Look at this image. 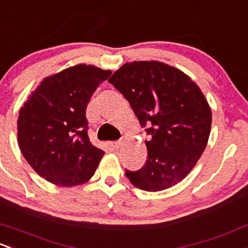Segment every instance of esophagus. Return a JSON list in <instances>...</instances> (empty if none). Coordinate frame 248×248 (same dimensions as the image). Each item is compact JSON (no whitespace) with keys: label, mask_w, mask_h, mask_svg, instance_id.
<instances>
[{"label":"esophagus","mask_w":248,"mask_h":248,"mask_svg":"<svg viewBox=\"0 0 248 248\" xmlns=\"http://www.w3.org/2000/svg\"><path fill=\"white\" fill-rule=\"evenodd\" d=\"M121 144H122L121 140H115V141H111L109 145H110V147L113 148V150H117V148L121 146Z\"/></svg>","instance_id":"34e87169"}]
</instances>
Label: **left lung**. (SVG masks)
Returning <instances> with one entry per match:
<instances>
[{"label":"left lung","instance_id":"1","mask_svg":"<svg viewBox=\"0 0 248 248\" xmlns=\"http://www.w3.org/2000/svg\"><path fill=\"white\" fill-rule=\"evenodd\" d=\"M108 82L151 138L145 166L126 176L146 191L176 186L196 165L210 134L212 110L202 91L186 74L155 61L127 62Z\"/></svg>","mask_w":248,"mask_h":248}]
</instances>
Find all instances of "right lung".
<instances>
[{"label":"right lung","mask_w":248,"mask_h":248,"mask_svg":"<svg viewBox=\"0 0 248 248\" xmlns=\"http://www.w3.org/2000/svg\"><path fill=\"white\" fill-rule=\"evenodd\" d=\"M110 75L93 65L69 67L44 79L20 109L19 147L46 181L75 186L93 176L104 152L90 142L85 110Z\"/></svg>","instance_id":"1"}]
</instances>
